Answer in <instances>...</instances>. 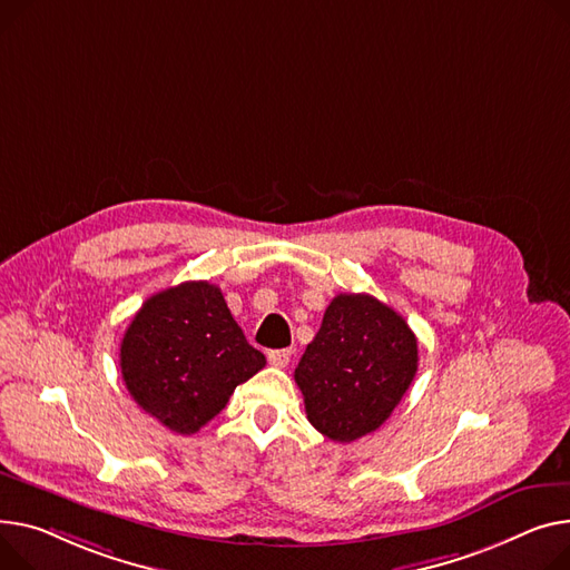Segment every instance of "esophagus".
<instances>
[{"label":"esophagus","mask_w":570,"mask_h":570,"mask_svg":"<svg viewBox=\"0 0 570 570\" xmlns=\"http://www.w3.org/2000/svg\"><path fill=\"white\" fill-rule=\"evenodd\" d=\"M268 362L273 364V366H288V362H291V351H271L268 353Z\"/></svg>","instance_id":"34e87169"}]
</instances>
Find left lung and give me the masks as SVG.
I'll return each mask as SVG.
<instances>
[{"instance_id":"obj_1","label":"left lung","mask_w":570,"mask_h":570,"mask_svg":"<svg viewBox=\"0 0 570 570\" xmlns=\"http://www.w3.org/2000/svg\"><path fill=\"white\" fill-rule=\"evenodd\" d=\"M405 318L366 293H338L295 368L307 420L334 442L381 429L416 373Z\"/></svg>"}]
</instances>
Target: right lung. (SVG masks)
I'll list each match as a JSON object with an SVG mask.
<instances>
[{"instance_id": "right-lung-1", "label": "right lung", "mask_w": 570, "mask_h": 570, "mask_svg": "<svg viewBox=\"0 0 570 570\" xmlns=\"http://www.w3.org/2000/svg\"><path fill=\"white\" fill-rule=\"evenodd\" d=\"M265 366L247 344L224 295L208 282H183L150 295L121 341L130 396L178 435H193Z\"/></svg>"}]
</instances>
